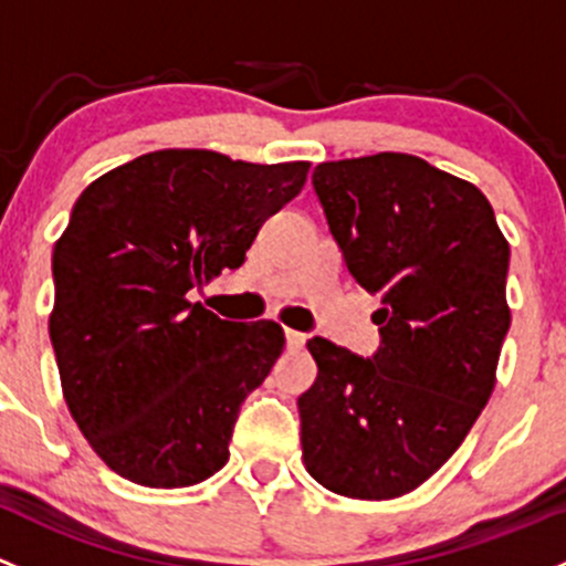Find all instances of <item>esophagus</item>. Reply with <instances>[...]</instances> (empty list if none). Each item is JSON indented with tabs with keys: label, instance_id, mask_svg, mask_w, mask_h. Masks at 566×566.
Here are the masks:
<instances>
[{
	"label": "esophagus",
	"instance_id": "34e87169",
	"mask_svg": "<svg viewBox=\"0 0 566 566\" xmlns=\"http://www.w3.org/2000/svg\"><path fill=\"white\" fill-rule=\"evenodd\" d=\"M284 342H287V349L290 353H298V349H303V344H306V336L298 331H284Z\"/></svg>",
	"mask_w": 566,
	"mask_h": 566
}]
</instances>
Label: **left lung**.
I'll list each match as a JSON object with an SVG mask.
<instances>
[{"instance_id": "obj_1", "label": "left lung", "mask_w": 566, "mask_h": 566, "mask_svg": "<svg viewBox=\"0 0 566 566\" xmlns=\"http://www.w3.org/2000/svg\"><path fill=\"white\" fill-rule=\"evenodd\" d=\"M314 192L349 273L382 308L360 358L314 336L298 398L306 472L338 496L396 499L461 448L510 331V243L474 184L412 154L323 163Z\"/></svg>"}]
</instances>
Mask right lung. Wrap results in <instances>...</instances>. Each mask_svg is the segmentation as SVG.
<instances>
[{"mask_svg": "<svg viewBox=\"0 0 566 566\" xmlns=\"http://www.w3.org/2000/svg\"><path fill=\"white\" fill-rule=\"evenodd\" d=\"M306 174L308 163L165 148L75 200L53 247L48 333L70 415L116 474L187 488L228 463L243 398L282 355L284 331L230 323L189 293L243 263Z\"/></svg>", "mask_w": 566, "mask_h": 566, "instance_id": "obj_1", "label": "right lung"}]
</instances>
